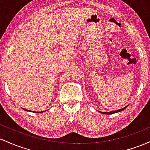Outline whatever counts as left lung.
Masks as SVG:
<instances>
[{"label":"left lung","instance_id":"left-lung-1","mask_svg":"<svg viewBox=\"0 0 150 150\" xmlns=\"http://www.w3.org/2000/svg\"><path fill=\"white\" fill-rule=\"evenodd\" d=\"M126 107H127V106H125V107L123 108H120V109H119V110H116V111H111V112H103L102 113H104V114H112V113H114L120 112V111H123V109H125V108Z\"/></svg>","mask_w":150,"mask_h":150}]
</instances>
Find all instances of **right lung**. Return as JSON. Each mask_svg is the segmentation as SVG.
Here are the masks:
<instances>
[{
    "label": "right lung",
    "mask_w": 150,
    "mask_h": 150,
    "mask_svg": "<svg viewBox=\"0 0 150 150\" xmlns=\"http://www.w3.org/2000/svg\"><path fill=\"white\" fill-rule=\"evenodd\" d=\"M24 110H25V111H28V110H27V109H25V108H24ZM33 112H35V111H33ZM35 113H37V112H35ZM38 113V112H37Z\"/></svg>",
    "instance_id": "right-lung-1"
}]
</instances>
